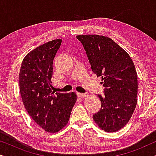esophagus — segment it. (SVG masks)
Masks as SVG:
<instances>
[{"label": "esophagus", "instance_id": "esophagus-1", "mask_svg": "<svg viewBox=\"0 0 156 156\" xmlns=\"http://www.w3.org/2000/svg\"><path fill=\"white\" fill-rule=\"evenodd\" d=\"M77 95L78 97H82V98H84V97H87V96H88V94H82V93H77Z\"/></svg>", "mask_w": 156, "mask_h": 156}]
</instances>
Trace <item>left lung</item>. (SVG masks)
I'll return each instance as SVG.
<instances>
[{
    "label": "left lung",
    "instance_id": "obj_1",
    "mask_svg": "<svg viewBox=\"0 0 156 156\" xmlns=\"http://www.w3.org/2000/svg\"><path fill=\"white\" fill-rule=\"evenodd\" d=\"M86 50L93 72L101 76L104 96L98 95L101 108L93 116L104 131L116 132L131 119L137 104L138 77L129 55L111 38L77 35Z\"/></svg>",
    "mask_w": 156,
    "mask_h": 156
}]
</instances>
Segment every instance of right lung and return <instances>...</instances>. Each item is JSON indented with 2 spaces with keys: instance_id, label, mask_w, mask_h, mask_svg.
<instances>
[{
  "instance_id": "add662e5",
  "label": "right lung",
  "mask_w": 156,
  "mask_h": 156,
  "mask_svg": "<svg viewBox=\"0 0 156 156\" xmlns=\"http://www.w3.org/2000/svg\"><path fill=\"white\" fill-rule=\"evenodd\" d=\"M62 43L53 40L27 53L21 64L19 82L23 105L31 118L48 133H57L69 121L77 96L52 91V62Z\"/></svg>"
}]
</instances>
